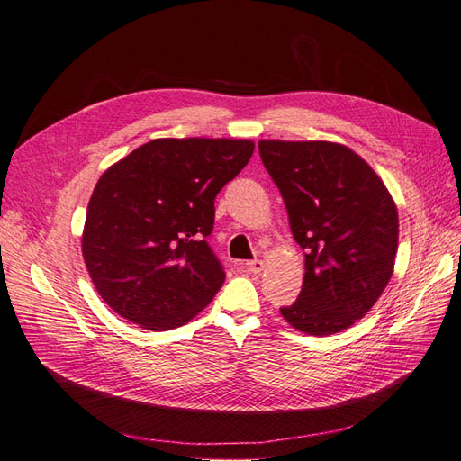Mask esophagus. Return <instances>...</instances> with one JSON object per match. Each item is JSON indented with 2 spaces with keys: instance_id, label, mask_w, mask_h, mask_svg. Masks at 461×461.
Masks as SVG:
<instances>
[{
  "instance_id": "obj_1",
  "label": "esophagus",
  "mask_w": 461,
  "mask_h": 461,
  "mask_svg": "<svg viewBox=\"0 0 461 461\" xmlns=\"http://www.w3.org/2000/svg\"><path fill=\"white\" fill-rule=\"evenodd\" d=\"M245 267H248V271H249V273H253V275H259V273L263 271L265 263H263L261 259H253V261H249V263L245 265Z\"/></svg>"
}]
</instances>
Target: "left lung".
<instances>
[{
    "label": "left lung",
    "instance_id": "obj_1",
    "mask_svg": "<svg viewBox=\"0 0 461 461\" xmlns=\"http://www.w3.org/2000/svg\"><path fill=\"white\" fill-rule=\"evenodd\" d=\"M259 155L304 251L301 294L283 318L308 336L348 330L393 276L399 213L391 192L341 143L261 139Z\"/></svg>",
    "mask_w": 461,
    "mask_h": 461
}]
</instances>
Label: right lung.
<instances>
[{"label": "right lung", "instance_id": "1", "mask_svg": "<svg viewBox=\"0 0 461 461\" xmlns=\"http://www.w3.org/2000/svg\"><path fill=\"white\" fill-rule=\"evenodd\" d=\"M249 139H153L100 176L82 255L95 291L143 330L190 322L226 279L206 241L218 192L249 163Z\"/></svg>", "mask_w": 461, "mask_h": 461}]
</instances>
